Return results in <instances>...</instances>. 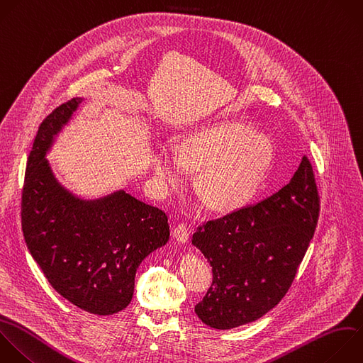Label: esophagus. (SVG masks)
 <instances>
[{
	"label": "esophagus",
	"mask_w": 363,
	"mask_h": 363,
	"mask_svg": "<svg viewBox=\"0 0 363 363\" xmlns=\"http://www.w3.org/2000/svg\"><path fill=\"white\" fill-rule=\"evenodd\" d=\"M173 235L179 242H186L189 240V228L186 223H179L174 230H173Z\"/></svg>",
	"instance_id": "1"
}]
</instances>
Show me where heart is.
Here are the masks:
<instances>
[{
    "label": "heart",
    "instance_id": "heart-1",
    "mask_svg": "<svg viewBox=\"0 0 363 363\" xmlns=\"http://www.w3.org/2000/svg\"><path fill=\"white\" fill-rule=\"evenodd\" d=\"M274 159L268 135L237 121L220 122L184 136L177 153L163 150L156 174L169 189L186 182V169L197 173L196 190L203 204L218 213L244 206L258 190Z\"/></svg>",
    "mask_w": 363,
    "mask_h": 363
}]
</instances>
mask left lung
I'll return each instance as SVG.
<instances>
[{
	"label": "left lung",
	"instance_id": "8db88e82",
	"mask_svg": "<svg viewBox=\"0 0 363 363\" xmlns=\"http://www.w3.org/2000/svg\"><path fill=\"white\" fill-rule=\"evenodd\" d=\"M319 217V194L306 156L291 182L265 200L204 221L191 242L211 265L213 282L194 311L210 328L261 318L289 289Z\"/></svg>",
	"mask_w": 363,
	"mask_h": 363
}]
</instances>
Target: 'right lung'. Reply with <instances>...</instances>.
<instances>
[{"instance_id": "add662e5", "label": "right lung", "mask_w": 363, "mask_h": 363, "mask_svg": "<svg viewBox=\"0 0 363 363\" xmlns=\"http://www.w3.org/2000/svg\"><path fill=\"white\" fill-rule=\"evenodd\" d=\"M81 102L60 105L38 128L23 186L21 224L52 288L86 312L112 315L130 303L138 267L167 242L170 230L163 210L123 190L81 200L57 182L45 155Z\"/></svg>"}]
</instances>
